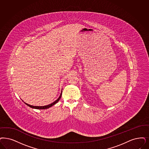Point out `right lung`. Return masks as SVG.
<instances>
[{
    "instance_id": "1",
    "label": "right lung",
    "mask_w": 149,
    "mask_h": 149,
    "mask_svg": "<svg viewBox=\"0 0 149 149\" xmlns=\"http://www.w3.org/2000/svg\"><path fill=\"white\" fill-rule=\"evenodd\" d=\"M61 95H62V93H61V94H60V95L59 98H58V99H57L56 101H55L54 102L52 103H51V104H50L47 105H45V106H33V105H31L28 104L26 103H25V102H24V103H25V104L29 106V107H30V108H34V109H47V108H50L51 107H52V105L55 104L56 103H57L59 101V100L60 99V98H61Z\"/></svg>"
}]
</instances>
